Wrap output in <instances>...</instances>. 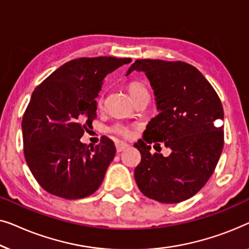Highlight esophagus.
Here are the masks:
<instances>
[{"label": "esophagus", "mask_w": 249, "mask_h": 249, "mask_svg": "<svg viewBox=\"0 0 249 249\" xmlns=\"http://www.w3.org/2000/svg\"><path fill=\"white\" fill-rule=\"evenodd\" d=\"M127 148H128L127 143H124V142H117L116 143V151L117 152H122L123 150L127 149Z\"/></svg>", "instance_id": "1"}]
</instances>
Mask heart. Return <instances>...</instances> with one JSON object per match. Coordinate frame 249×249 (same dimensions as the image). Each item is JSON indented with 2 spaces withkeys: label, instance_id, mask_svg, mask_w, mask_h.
Here are the masks:
<instances>
[{
  "label": "heart",
  "instance_id": "b5f03b06",
  "mask_svg": "<svg viewBox=\"0 0 249 249\" xmlns=\"http://www.w3.org/2000/svg\"><path fill=\"white\" fill-rule=\"evenodd\" d=\"M128 91H129V93H131V96L133 98L134 96H136L138 93L143 92V91H146V90H145L144 87L141 85V83L132 82V83H129V85H128ZM113 131L115 133H117V134H120V135H124V136L128 135V129L124 127V126H122V125L114 126Z\"/></svg>",
  "mask_w": 249,
  "mask_h": 249
}]
</instances>
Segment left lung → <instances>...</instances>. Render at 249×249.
Instances as JSON below:
<instances>
[{"label":"left lung","instance_id":"left-lung-1","mask_svg":"<svg viewBox=\"0 0 249 249\" xmlns=\"http://www.w3.org/2000/svg\"><path fill=\"white\" fill-rule=\"evenodd\" d=\"M144 72L155 94L157 110L134 146L141 162L135 181L146 197L179 203L194 196L215 169L223 148V108L218 94L201 72L187 63L136 59L126 75ZM161 142L171 155H152Z\"/></svg>","mask_w":249,"mask_h":249}]
</instances>
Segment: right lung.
Returning <instances> with one entry per match:
<instances>
[{
  "label": "right lung",
  "mask_w": 249,
  "mask_h": 249,
  "mask_svg": "<svg viewBox=\"0 0 249 249\" xmlns=\"http://www.w3.org/2000/svg\"><path fill=\"white\" fill-rule=\"evenodd\" d=\"M131 58L82 57L63 64L31 94L22 118L23 152L38 184L66 199L83 198L103 183L116 148L108 138L91 146L80 141L97 117L104 79Z\"/></svg>",
  "instance_id": "add662e5"
}]
</instances>
